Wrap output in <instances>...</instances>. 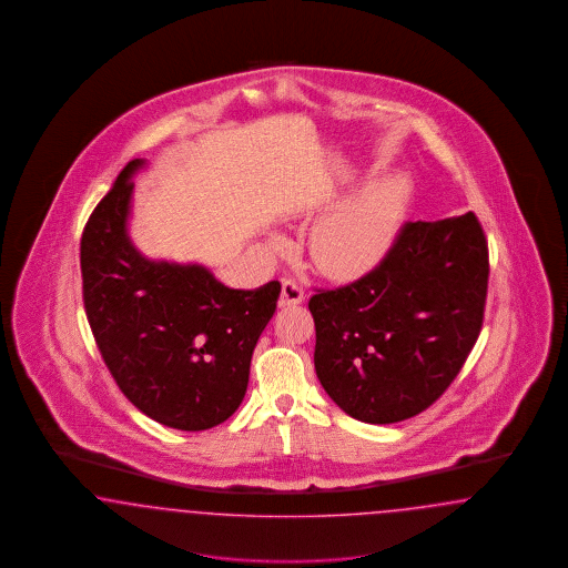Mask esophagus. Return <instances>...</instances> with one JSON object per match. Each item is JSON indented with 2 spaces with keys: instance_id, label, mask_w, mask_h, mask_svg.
Segmentation results:
<instances>
[{
  "instance_id": "34e87169",
  "label": "esophagus",
  "mask_w": 568,
  "mask_h": 568,
  "mask_svg": "<svg viewBox=\"0 0 568 568\" xmlns=\"http://www.w3.org/2000/svg\"><path fill=\"white\" fill-rule=\"evenodd\" d=\"M302 302H304V290L295 283L294 278H283L278 306L281 308H290V306H297Z\"/></svg>"
}]
</instances>
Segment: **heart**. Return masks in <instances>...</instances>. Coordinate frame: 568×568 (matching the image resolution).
Returning a JSON list of instances; mask_svg holds the SVG:
<instances>
[{
  "instance_id": "obj_1",
  "label": "heart",
  "mask_w": 568,
  "mask_h": 568,
  "mask_svg": "<svg viewBox=\"0 0 568 568\" xmlns=\"http://www.w3.org/2000/svg\"><path fill=\"white\" fill-rule=\"evenodd\" d=\"M409 203V183L386 178L367 183L318 220L308 250L321 273L355 281L372 273L390 250ZM278 245V239H273Z\"/></svg>"
}]
</instances>
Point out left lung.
I'll use <instances>...</instances> for the list:
<instances>
[{"label": "left lung", "mask_w": 568, "mask_h": 568, "mask_svg": "<svg viewBox=\"0 0 568 568\" xmlns=\"http://www.w3.org/2000/svg\"><path fill=\"white\" fill-rule=\"evenodd\" d=\"M488 273V243L476 213L406 222L372 273L317 290L308 302L325 393L372 425L429 408L476 344Z\"/></svg>", "instance_id": "1"}]
</instances>
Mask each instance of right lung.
Wrapping results in <instances>:
<instances>
[{
	"instance_id": "obj_1",
	"label": "right lung",
	"mask_w": 568,
	"mask_h": 568,
	"mask_svg": "<svg viewBox=\"0 0 568 568\" xmlns=\"http://www.w3.org/2000/svg\"><path fill=\"white\" fill-rule=\"evenodd\" d=\"M131 160L82 232V295L101 357L126 399L160 425L204 432L241 406L253 348L281 283L230 290L199 264L145 260L129 239Z\"/></svg>"
}]
</instances>
